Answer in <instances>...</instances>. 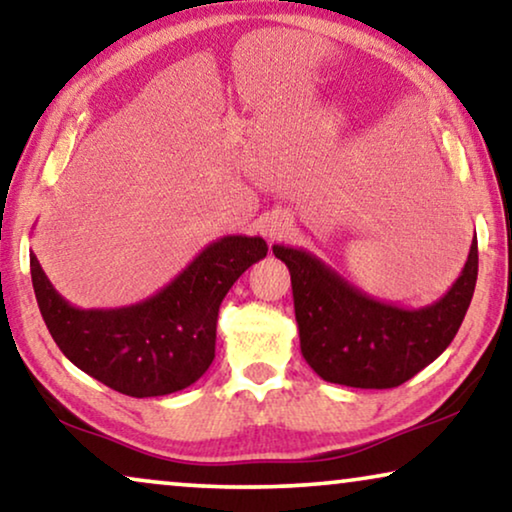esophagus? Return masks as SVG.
I'll return each instance as SVG.
<instances>
[{"label":"esophagus","instance_id":"34e87169","mask_svg":"<svg viewBox=\"0 0 512 512\" xmlns=\"http://www.w3.org/2000/svg\"><path fill=\"white\" fill-rule=\"evenodd\" d=\"M291 226L293 221L289 219V214H270L261 221V235L268 237L270 242L282 240V237L289 235Z\"/></svg>","mask_w":512,"mask_h":512}]
</instances>
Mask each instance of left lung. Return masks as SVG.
<instances>
[{
	"label": "left lung",
	"instance_id": "8db88e82",
	"mask_svg": "<svg viewBox=\"0 0 512 512\" xmlns=\"http://www.w3.org/2000/svg\"><path fill=\"white\" fill-rule=\"evenodd\" d=\"M291 272L300 352L321 380L356 389L408 382L445 352L471 305L478 279V240L436 303L403 307L377 300L305 249L272 247Z\"/></svg>",
	"mask_w": 512,
	"mask_h": 512
}]
</instances>
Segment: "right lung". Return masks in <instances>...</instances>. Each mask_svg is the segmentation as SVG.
<instances>
[{"label":"right lung","mask_w":512,"mask_h":512,"mask_svg":"<svg viewBox=\"0 0 512 512\" xmlns=\"http://www.w3.org/2000/svg\"><path fill=\"white\" fill-rule=\"evenodd\" d=\"M265 254L263 237L226 235L151 298L114 310L67 303L32 251L30 270L41 317L60 352L118 394L149 398L174 394L205 375L214 361L221 300Z\"/></svg>","instance_id":"1"}]
</instances>
